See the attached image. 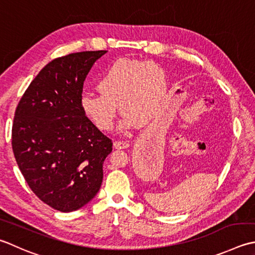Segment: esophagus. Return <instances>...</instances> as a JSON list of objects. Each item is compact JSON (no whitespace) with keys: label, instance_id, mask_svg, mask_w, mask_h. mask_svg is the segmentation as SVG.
<instances>
[{"label":"esophagus","instance_id":"1","mask_svg":"<svg viewBox=\"0 0 255 255\" xmlns=\"http://www.w3.org/2000/svg\"><path fill=\"white\" fill-rule=\"evenodd\" d=\"M114 146L116 149H126L129 147V142L124 140H117L114 142Z\"/></svg>","mask_w":255,"mask_h":255}]
</instances>
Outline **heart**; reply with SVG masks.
Returning a JSON list of instances; mask_svg holds the SVG:
<instances>
[{
	"label": "heart",
	"mask_w": 255,
	"mask_h": 255,
	"mask_svg": "<svg viewBox=\"0 0 255 255\" xmlns=\"http://www.w3.org/2000/svg\"><path fill=\"white\" fill-rule=\"evenodd\" d=\"M99 94H84L81 108L103 131L114 128L118 105L124 113L122 131L157 118L167 99L168 79L163 68L150 61L121 58L103 73L97 82Z\"/></svg>",
	"instance_id": "1"
}]
</instances>
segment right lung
<instances>
[{
    "mask_svg": "<svg viewBox=\"0 0 255 255\" xmlns=\"http://www.w3.org/2000/svg\"><path fill=\"white\" fill-rule=\"evenodd\" d=\"M106 53L53 59L29 84L15 111V160L31 190L55 210H78L102 186L113 142L85 116L81 98L87 74Z\"/></svg>",
    "mask_w": 255,
    "mask_h": 255,
    "instance_id": "obj_1",
    "label": "right lung"
}]
</instances>
